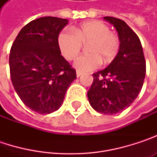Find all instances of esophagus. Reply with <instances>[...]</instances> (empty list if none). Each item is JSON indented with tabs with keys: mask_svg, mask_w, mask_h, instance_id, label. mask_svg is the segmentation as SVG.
I'll list each match as a JSON object with an SVG mask.
<instances>
[{
	"mask_svg": "<svg viewBox=\"0 0 157 157\" xmlns=\"http://www.w3.org/2000/svg\"><path fill=\"white\" fill-rule=\"evenodd\" d=\"M82 75V72H80V71H76V76H77V77H80Z\"/></svg>",
	"mask_w": 157,
	"mask_h": 157,
	"instance_id": "34e87169",
	"label": "esophagus"
}]
</instances>
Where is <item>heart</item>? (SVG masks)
I'll return each mask as SVG.
<instances>
[{"mask_svg": "<svg viewBox=\"0 0 157 157\" xmlns=\"http://www.w3.org/2000/svg\"><path fill=\"white\" fill-rule=\"evenodd\" d=\"M83 44H88L90 54L81 55L75 60V67L79 71H92L96 69L101 61L110 63L120 49L119 36L110 32L109 26L100 21H91L73 28L64 30L58 37V44L62 54L71 61L80 53Z\"/></svg>", "mask_w": 157, "mask_h": 157, "instance_id": "obj_1", "label": "heart"}]
</instances>
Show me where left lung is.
I'll list each match as a JSON object with an SVG mask.
<instances>
[{"instance_id": "left-lung-1", "label": "left lung", "mask_w": 157, "mask_h": 157, "mask_svg": "<svg viewBox=\"0 0 157 157\" xmlns=\"http://www.w3.org/2000/svg\"><path fill=\"white\" fill-rule=\"evenodd\" d=\"M116 29L120 49L109 65L93 75L94 82L87 93L91 106L99 113H120L136 100L145 75V60L136 33L122 20L104 18Z\"/></svg>"}]
</instances>
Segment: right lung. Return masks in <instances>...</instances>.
<instances>
[{"mask_svg":"<svg viewBox=\"0 0 157 157\" xmlns=\"http://www.w3.org/2000/svg\"><path fill=\"white\" fill-rule=\"evenodd\" d=\"M68 20L42 17L18 33L9 58L13 85L22 103L46 114L60 108L76 72L61 55L60 32Z\"/></svg>","mask_w":157,"mask_h":157,"instance_id":"right-lung-1","label":"right lung"}]
</instances>
